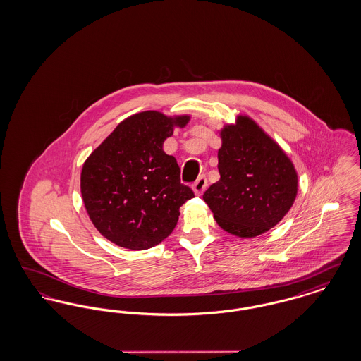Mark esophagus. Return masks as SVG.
Instances as JSON below:
<instances>
[{"label":"esophagus","instance_id":"esophagus-1","mask_svg":"<svg viewBox=\"0 0 361 361\" xmlns=\"http://www.w3.org/2000/svg\"><path fill=\"white\" fill-rule=\"evenodd\" d=\"M207 185H208V183H207L206 177H204V176H200V177L193 183L192 188H193V192H195L196 195H202V193L206 190Z\"/></svg>","mask_w":361,"mask_h":361}]
</instances>
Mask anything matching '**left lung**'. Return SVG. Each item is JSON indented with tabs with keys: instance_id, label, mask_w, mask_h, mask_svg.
Masks as SVG:
<instances>
[{
	"instance_id": "8db88e82",
	"label": "left lung",
	"mask_w": 361,
	"mask_h": 361,
	"mask_svg": "<svg viewBox=\"0 0 361 361\" xmlns=\"http://www.w3.org/2000/svg\"><path fill=\"white\" fill-rule=\"evenodd\" d=\"M218 152L221 180L203 195L224 231L253 238L279 224L298 192L291 159L257 123L238 116L221 131Z\"/></svg>"
}]
</instances>
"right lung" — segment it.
I'll return each instance as SVG.
<instances>
[{"instance_id":"obj_1","label":"right lung","mask_w":361,"mask_h":361,"mask_svg":"<svg viewBox=\"0 0 361 361\" xmlns=\"http://www.w3.org/2000/svg\"><path fill=\"white\" fill-rule=\"evenodd\" d=\"M189 116L146 111L121 121L89 155L81 172L87 215L106 240L131 250L150 249L176 227L180 207L195 197L162 146Z\"/></svg>"}]
</instances>
